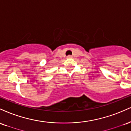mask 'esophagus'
<instances>
[{"mask_svg": "<svg viewBox=\"0 0 131 131\" xmlns=\"http://www.w3.org/2000/svg\"><path fill=\"white\" fill-rule=\"evenodd\" d=\"M72 56H70V55H69V56H67V58H72Z\"/></svg>", "mask_w": 131, "mask_h": 131, "instance_id": "34e87169", "label": "esophagus"}]
</instances>
